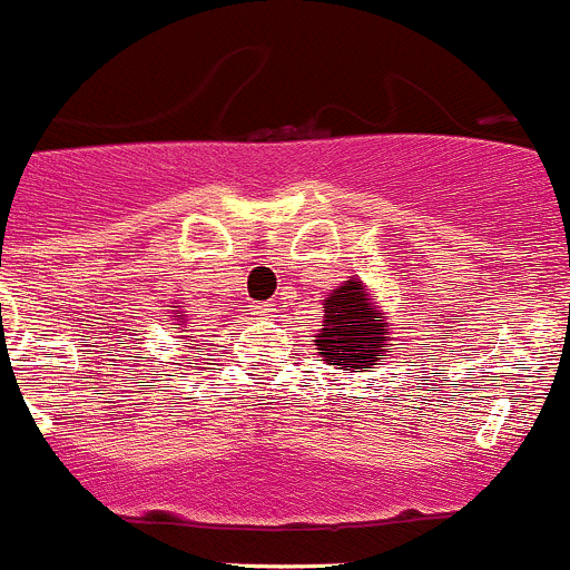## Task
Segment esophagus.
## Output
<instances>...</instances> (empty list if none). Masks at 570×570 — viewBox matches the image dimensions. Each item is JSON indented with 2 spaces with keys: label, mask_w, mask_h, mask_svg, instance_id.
<instances>
[{
  "label": "esophagus",
  "mask_w": 570,
  "mask_h": 570,
  "mask_svg": "<svg viewBox=\"0 0 570 570\" xmlns=\"http://www.w3.org/2000/svg\"><path fill=\"white\" fill-rule=\"evenodd\" d=\"M255 315H261V318H272L274 315V304H268V302H263V304H255Z\"/></svg>",
  "instance_id": "34e87169"
}]
</instances>
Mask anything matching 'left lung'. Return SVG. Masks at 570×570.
I'll return each instance as SVG.
<instances>
[{"label":"left lung","mask_w":570,"mask_h":570,"mask_svg":"<svg viewBox=\"0 0 570 570\" xmlns=\"http://www.w3.org/2000/svg\"><path fill=\"white\" fill-rule=\"evenodd\" d=\"M313 346L326 363L337 365L346 374L385 365L391 348L387 318L371 302V293L363 283L352 277L324 298V318Z\"/></svg>","instance_id":"obj_1"}]
</instances>
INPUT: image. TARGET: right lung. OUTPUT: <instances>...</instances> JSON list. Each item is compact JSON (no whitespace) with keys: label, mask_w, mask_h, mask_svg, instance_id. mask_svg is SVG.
I'll return each mask as SVG.
<instances>
[{"label":"right lung","mask_w":570,"mask_h":570,"mask_svg":"<svg viewBox=\"0 0 570 570\" xmlns=\"http://www.w3.org/2000/svg\"><path fill=\"white\" fill-rule=\"evenodd\" d=\"M174 321H177V326H174V330H179V326H185V318H183V315H174Z\"/></svg>","instance_id":"1"}]
</instances>
